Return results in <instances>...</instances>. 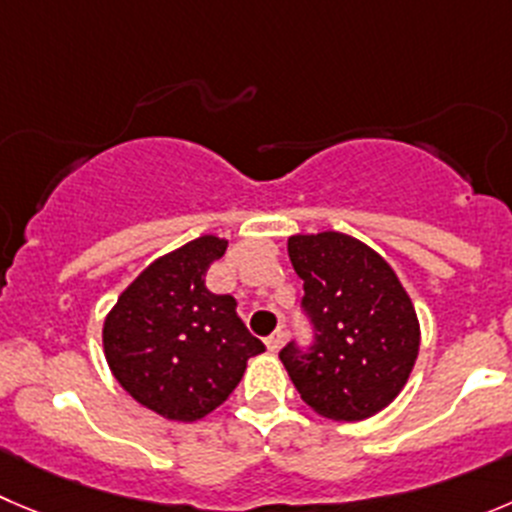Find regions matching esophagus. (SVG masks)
<instances>
[{
	"label": "esophagus",
	"instance_id": "obj_1",
	"mask_svg": "<svg viewBox=\"0 0 512 512\" xmlns=\"http://www.w3.org/2000/svg\"><path fill=\"white\" fill-rule=\"evenodd\" d=\"M264 342H266V349H269V352H279V347H281V332L271 334V337H266Z\"/></svg>",
	"mask_w": 512,
	"mask_h": 512
}]
</instances>
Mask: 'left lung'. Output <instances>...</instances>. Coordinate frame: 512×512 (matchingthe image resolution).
<instances>
[{
	"label": "left lung",
	"mask_w": 512,
	"mask_h": 512,
	"mask_svg": "<svg viewBox=\"0 0 512 512\" xmlns=\"http://www.w3.org/2000/svg\"><path fill=\"white\" fill-rule=\"evenodd\" d=\"M289 259L304 281L316 347L281 349L301 399L334 422H359L392 405L420 354V319L382 253L342 231L294 233Z\"/></svg>",
	"instance_id": "obj_1"
}]
</instances>
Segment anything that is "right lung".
I'll return each mask as SVG.
<instances>
[{
  "label": "right lung",
  "instance_id": "add662e5",
  "mask_svg": "<svg viewBox=\"0 0 512 512\" xmlns=\"http://www.w3.org/2000/svg\"><path fill=\"white\" fill-rule=\"evenodd\" d=\"M228 241L201 236L150 261L102 321V352L120 387L155 415L196 422L238 387L248 359L266 352L231 294L206 274Z\"/></svg>",
  "mask_w": 512,
  "mask_h": 512
}]
</instances>
